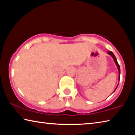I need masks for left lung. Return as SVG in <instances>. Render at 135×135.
<instances>
[{
  "mask_svg": "<svg viewBox=\"0 0 135 135\" xmlns=\"http://www.w3.org/2000/svg\"><path fill=\"white\" fill-rule=\"evenodd\" d=\"M107 54H108V55H110V56L112 57V58H113L114 62H115V65H116V66H117V68H118V83H119L120 76V65H119V64H118L117 58H116V57L115 56V55H114L113 52H112L111 51H107ZM118 84H117V86H116L115 90H114V92H113V93H114V92H115V90H116V89L117 88V87H118ZM112 93H111V94H112Z\"/></svg>",
  "mask_w": 135,
  "mask_h": 135,
  "instance_id": "8db88e82",
  "label": "left lung"
}]
</instances>
